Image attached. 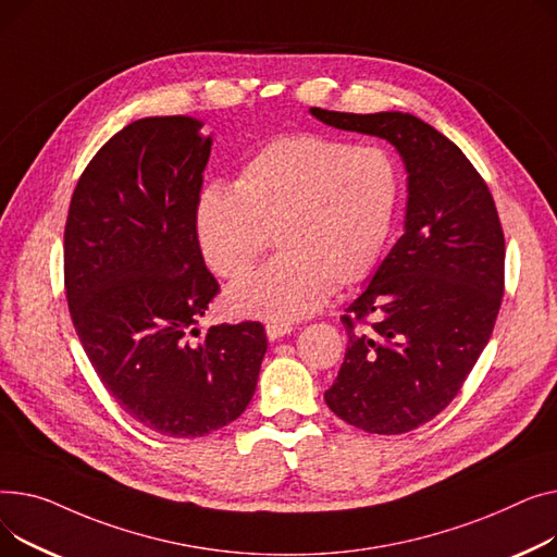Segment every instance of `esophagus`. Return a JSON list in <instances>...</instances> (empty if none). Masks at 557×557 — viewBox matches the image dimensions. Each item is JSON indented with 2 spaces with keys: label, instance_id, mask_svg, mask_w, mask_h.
Masks as SVG:
<instances>
[{
  "label": "esophagus",
  "instance_id": "34e87169",
  "mask_svg": "<svg viewBox=\"0 0 557 557\" xmlns=\"http://www.w3.org/2000/svg\"><path fill=\"white\" fill-rule=\"evenodd\" d=\"M265 333H268V339L274 342V339H281V337L289 335V333H292V325H289V323H276V321H272V323H268Z\"/></svg>",
  "mask_w": 557,
  "mask_h": 557
}]
</instances>
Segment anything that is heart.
I'll return each mask as SVG.
<instances>
[{
	"mask_svg": "<svg viewBox=\"0 0 557 557\" xmlns=\"http://www.w3.org/2000/svg\"><path fill=\"white\" fill-rule=\"evenodd\" d=\"M400 202L396 159L380 146L323 135L278 137L251 154L234 186H209L195 211L207 265L243 281L272 240L281 253L226 294L238 317L304 319L377 265Z\"/></svg>",
	"mask_w": 557,
	"mask_h": 557,
	"instance_id": "b5f03b06",
	"label": "heart"
}]
</instances>
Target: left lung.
Masks as SVG:
<instances>
[{
    "label": "left lung",
    "mask_w": 557,
    "mask_h": 557,
    "mask_svg": "<svg viewBox=\"0 0 557 557\" xmlns=\"http://www.w3.org/2000/svg\"><path fill=\"white\" fill-rule=\"evenodd\" d=\"M310 112L394 144L409 175L405 234L346 308L348 348L323 396L357 430L405 434L456 398L493 335L504 228L483 177L430 123L403 112Z\"/></svg>",
    "instance_id": "8db88e82"
}]
</instances>
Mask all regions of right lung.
Segmentation results:
<instances>
[{
  "instance_id": "obj_1",
  "label": "right lung",
  "mask_w": 557,
  "mask_h": 557,
  "mask_svg": "<svg viewBox=\"0 0 557 557\" xmlns=\"http://www.w3.org/2000/svg\"><path fill=\"white\" fill-rule=\"evenodd\" d=\"M200 127L125 125L87 163L64 224V289L96 375L127 416L175 438L236 420L268 350L258 321L195 329L220 292L195 224L213 144Z\"/></svg>"
}]
</instances>
